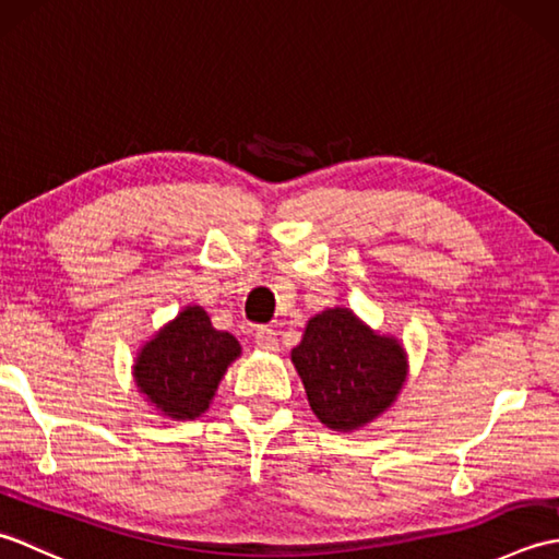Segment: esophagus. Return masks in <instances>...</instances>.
Masks as SVG:
<instances>
[{"instance_id": "1", "label": "esophagus", "mask_w": 559, "mask_h": 559, "mask_svg": "<svg viewBox=\"0 0 559 559\" xmlns=\"http://www.w3.org/2000/svg\"><path fill=\"white\" fill-rule=\"evenodd\" d=\"M254 343H257V348H261V350L276 353L278 350V334L269 326H259L254 331Z\"/></svg>"}]
</instances>
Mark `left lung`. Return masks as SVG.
<instances>
[{"label": "left lung", "instance_id": "obj_1", "mask_svg": "<svg viewBox=\"0 0 559 559\" xmlns=\"http://www.w3.org/2000/svg\"><path fill=\"white\" fill-rule=\"evenodd\" d=\"M312 413L336 432L370 425L394 406L408 377L396 336L367 326L350 307H329L305 326L290 350Z\"/></svg>", "mask_w": 559, "mask_h": 559}]
</instances>
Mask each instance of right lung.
Returning <instances> with one entry per match:
<instances>
[{
    "label": "right lung",
    "instance_id": "add662e5",
    "mask_svg": "<svg viewBox=\"0 0 559 559\" xmlns=\"http://www.w3.org/2000/svg\"><path fill=\"white\" fill-rule=\"evenodd\" d=\"M240 355V343L213 329L204 307L187 305L136 353L134 384L165 418L194 420L209 411L223 374Z\"/></svg>",
    "mask_w": 559,
    "mask_h": 559
}]
</instances>
